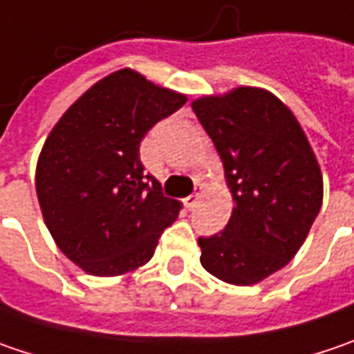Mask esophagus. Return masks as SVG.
<instances>
[{"label":"esophagus","instance_id":"1","mask_svg":"<svg viewBox=\"0 0 354 354\" xmlns=\"http://www.w3.org/2000/svg\"><path fill=\"white\" fill-rule=\"evenodd\" d=\"M198 198H200V196H198V194H190V196H188V198H184V206H186L188 210H192V208L196 206Z\"/></svg>","mask_w":354,"mask_h":354}]
</instances>
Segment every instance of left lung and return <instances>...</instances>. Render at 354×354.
I'll list each match as a JSON object with an SVG mask.
<instances>
[{"mask_svg": "<svg viewBox=\"0 0 354 354\" xmlns=\"http://www.w3.org/2000/svg\"><path fill=\"white\" fill-rule=\"evenodd\" d=\"M216 146L234 210L222 232L200 236V262L216 279L254 284L302 246L322 204L319 162L279 97L239 88L192 104Z\"/></svg>", "mask_w": 354, "mask_h": 354, "instance_id": "8db88e82", "label": "left lung"}]
</instances>
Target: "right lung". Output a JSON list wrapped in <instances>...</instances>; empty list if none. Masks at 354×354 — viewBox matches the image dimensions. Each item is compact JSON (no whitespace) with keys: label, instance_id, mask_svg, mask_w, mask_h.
I'll return each instance as SVG.
<instances>
[{"label":"right lung","instance_id":"right-lung-1","mask_svg":"<svg viewBox=\"0 0 354 354\" xmlns=\"http://www.w3.org/2000/svg\"><path fill=\"white\" fill-rule=\"evenodd\" d=\"M186 95L120 70L62 115L37 160L35 190L59 250L95 277L130 272L152 259L180 212L144 174L140 142Z\"/></svg>","mask_w":354,"mask_h":354}]
</instances>
